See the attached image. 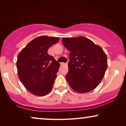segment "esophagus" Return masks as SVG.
<instances>
[{
  "mask_svg": "<svg viewBox=\"0 0 126 126\" xmlns=\"http://www.w3.org/2000/svg\"><path fill=\"white\" fill-rule=\"evenodd\" d=\"M60 65H67V63H60Z\"/></svg>",
  "mask_w": 126,
  "mask_h": 126,
  "instance_id": "obj_1",
  "label": "esophagus"
}]
</instances>
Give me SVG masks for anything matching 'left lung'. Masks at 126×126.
Masks as SVG:
<instances>
[{
  "instance_id": "left-lung-1",
  "label": "left lung",
  "mask_w": 126,
  "mask_h": 126,
  "mask_svg": "<svg viewBox=\"0 0 126 126\" xmlns=\"http://www.w3.org/2000/svg\"><path fill=\"white\" fill-rule=\"evenodd\" d=\"M70 51L67 82L76 92L86 93L97 87L107 68V57L102 48L84 37L63 38Z\"/></svg>"
}]
</instances>
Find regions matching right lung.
<instances>
[{
	"instance_id": "right-lung-1",
	"label": "right lung",
	"mask_w": 126,
	"mask_h": 126,
	"mask_svg": "<svg viewBox=\"0 0 126 126\" xmlns=\"http://www.w3.org/2000/svg\"><path fill=\"white\" fill-rule=\"evenodd\" d=\"M58 37L41 36L29 42L19 53L16 67L19 80L32 94L42 96L52 89L60 63L47 53Z\"/></svg>"
}]
</instances>
